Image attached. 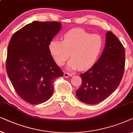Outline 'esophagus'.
<instances>
[{
    "mask_svg": "<svg viewBox=\"0 0 133 133\" xmlns=\"http://www.w3.org/2000/svg\"><path fill=\"white\" fill-rule=\"evenodd\" d=\"M72 74H69V73H68V72H64V77H65V78H68L69 77H72Z\"/></svg>",
    "mask_w": 133,
    "mask_h": 133,
    "instance_id": "1",
    "label": "esophagus"
}]
</instances>
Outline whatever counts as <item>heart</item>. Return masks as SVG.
<instances>
[{
	"label": "heart",
	"instance_id": "b5f03b06",
	"mask_svg": "<svg viewBox=\"0 0 133 133\" xmlns=\"http://www.w3.org/2000/svg\"><path fill=\"white\" fill-rule=\"evenodd\" d=\"M102 46L103 40L99 35H92L81 28H74L64 35L63 41H51L49 50L58 65L64 64L70 55L69 69L86 70L94 64Z\"/></svg>",
	"mask_w": 133,
	"mask_h": 133
}]
</instances>
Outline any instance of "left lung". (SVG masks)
Here are the masks:
<instances>
[{
	"label": "left lung",
	"mask_w": 133,
	"mask_h": 133,
	"mask_svg": "<svg viewBox=\"0 0 133 133\" xmlns=\"http://www.w3.org/2000/svg\"><path fill=\"white\" fill-rule=\"evenodd\" d=\"M125 53L116 35L108 31L102 55L89 70L80 74L82 84L75 93L81 102L96 105L112 94L123 77Z\"/></svg>",
	"instance_id": "obj_1"
}]
</instances>
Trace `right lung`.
Instances as JSON below:
<instances>
[{"label": "right lung", "mask_w": 133, "mask_h": 133, "mask_svg": "<svg viewBox=\"0 0 133 133\" xmlns=\"http://www.w3.org/2000/svg\"><path fill=\"white\" fill-rule=\"evenodd\" d=\"M61 28L58 22L33 21L14 33L9 42L7 74L19 96L31 105L50 99L55 79L63 76L49 50Z\"/></svg>", "instance_id": "right-lung-1"}]
</instances>
